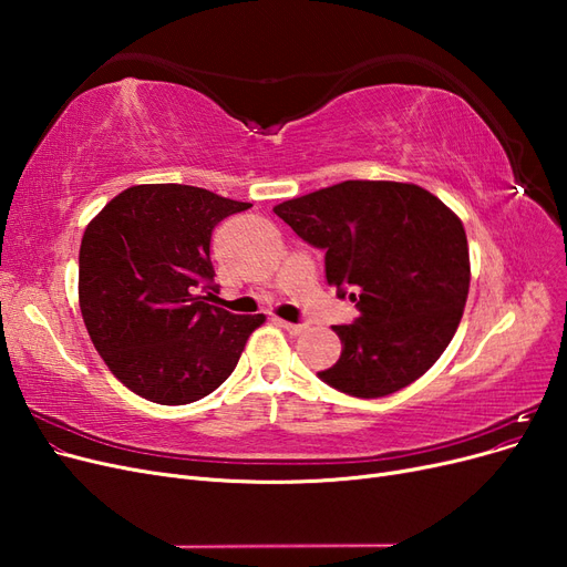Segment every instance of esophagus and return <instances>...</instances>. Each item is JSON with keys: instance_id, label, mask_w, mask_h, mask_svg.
I'll use <instances>...</instances> for the list:
<instances>
[{"instance_id": "1", "label": "esophagus", "mask_w": 567, "mask_h": 567, "mask_svg": "<svg viewBox=\"0 0 567 567\" xmlns=\"http://www.w3.org/2000/svg\"><path fill=\"white\" fill-rule=\"evenodd\" d=\"M277 323L281 326V329H286L288 333H293V336L305 331V323H290V321H284V319H277Z\"/></svg>"}]
</instances>
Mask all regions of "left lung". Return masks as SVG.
Listing matches in <instances>:
<instances>
[{"label": "left lung", "mask_w": 567, "mask_h": 567, "mask_svg": "<svg viewBox=\"0 0 567 567\" xmlns=\"http://www.w3.org/2000/svg\"><path fill=\"white\" fill-rule=\"evenodd\" d=\"M302 241L326 252V281L352 288L359 317L333 326L340 359L319 379L352 398H385L431 369L466 307V229L416 184L350 179L274 205Z\"/></svg>", "instance_id": "obj_1"}]
</instances>
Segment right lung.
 I'll return each mask as SVG.
<instances>
[{"label":"right lung","mask_w":567,"mask_h":567,"mask_svg":"<svg viewBox=\"0 0 567 567\" xmlns=\"http://www.w3.org/2000/svg\"><path fill=\"white\" fill-rule=\"evenodd\" d=\"M250 203L186 184H136L111 198L80 244V312L115 379L156 404H188L225 383L265 315L215 298L210 236Z\"/></svg>","instance_id":"1"}]
</instances>
